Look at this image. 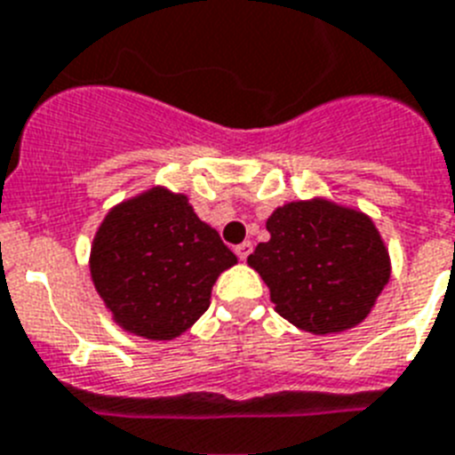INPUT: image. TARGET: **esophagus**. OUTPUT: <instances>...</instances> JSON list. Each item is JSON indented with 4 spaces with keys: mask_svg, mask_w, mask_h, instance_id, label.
I'll return each mask as SVG.
<instances>
[{
    "mask_svg": "<svg viewBox=\"0 0 455 455\" xmlns=\"http://www.w3.org/2000/svg\"><path fill=\"white\" fill-rule=\"evenodd\" d=\"M250 251H251V243H250V240H245V243H240V245L235 247V254H238L240 261H245V259L250 257Z\"/></svg>",
    "mask_w": 455,
    "mask_h": 455,
    "instance_id": "esophagus-1",
    "label": "esophagus"
}]
</instances>
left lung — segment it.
I'll return each mask as SVG.
<instances>
[{
  "label": "left lung",
  "instance_id": "1",
  "mask_svg": "<svg viewBox=\"0 0 455 455\" xmlns=\"http://www.w3.org/2000/svg\"><path fill=\"white\" fill-rule=\"evenodd\" d=\"M270 240L247 257L277 315L312 335L342 333L372 312L391 257L363 210L316 196L273 210Z\"/></svg>",
  "mask_w": 455,
  "mask_h": 455
}]
</instances>
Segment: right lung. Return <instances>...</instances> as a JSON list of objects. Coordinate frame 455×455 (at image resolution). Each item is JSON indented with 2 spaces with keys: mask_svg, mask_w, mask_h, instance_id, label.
I'll use <instances>...</instances> for the list:
<instances>
[{
  "mask_svg": "<svg viewBox=\"0 0 455 455\" xmlns=\"http://www.w3.org/2000/svg\"><path fill=\"white\" fill-rule=\"evenodd\" d=\"M235 263L189 198L162 185L113 205L90 250L92 282L113 322L145 339L180 338Z\"/></svg>",
  "mask_w": 455,
  "mask_h": 455,
  "instance_id": "add662e5",
  "label": "right lung"
}]
</instances>
